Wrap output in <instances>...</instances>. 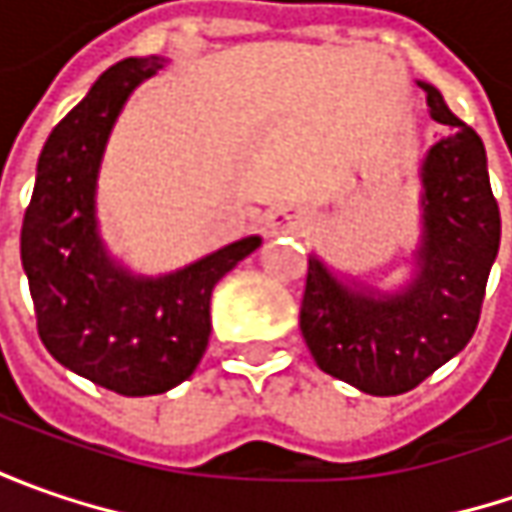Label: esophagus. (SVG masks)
Segmentation results:
<instances>
[{
  "mask_svg": "<svg viewBox=\"0 0 512 512\" xmlns=\"http://www.w3.org/2000/svg\"><path fill=\"white\" fill-rule=\"evenodd\" d=\"M265 222L270 233H287V230L302 227V213L293 210V207H279V210H270L267 213Z\"/></svg>",
  "mask_w": 512,
  "mask_h": 512,
  "instance_id": "esophagus-1",
  "label": "esophagus"
}]
</instances>
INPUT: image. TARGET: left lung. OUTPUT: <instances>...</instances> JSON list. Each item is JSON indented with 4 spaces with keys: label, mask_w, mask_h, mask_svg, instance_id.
Segmentation results:
<instances>
[{
    "label": "left lung",
    "mask_w": 512,
    "mask_h": 512,
    "mask_svg": "<svg viewBox=\"0 0 512 512\" xmlns=\"http://www.w3.org/2000/svg\"><path fill=\"white\" fill-rule=\"evenodd\" d=\"M430 116L450 128L424 159L419 273L402 293L344 287L316 256L307 262L302 336L333 379L370 396H399L473 339L484 287L499 253L502 216L479 133L424 85Z\"/></svg>",
    "instance_id": "1"
}]
</instances>
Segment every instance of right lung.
<instances>
[{
	"label": "right lung",
	"mask_w": 512,
	"mask_h": 512,
	"mask_svg": "<svg viewBox=\"0 0 512 512\" xmlns=\"http://www.w3.org/2000/svg\"><path fill=\"white\" fill-rule=\"evenodd\" d=\"M162 62H116L53 128L22 222L39 339L56 362L119 396L185 382L207 350L213 287L262 245L247 236L162 279H136L108 259L93 210L99 162L130 90Z\"/></svg>",
	"instance_id": "obj_1"
}]
</instances>
